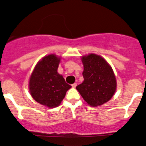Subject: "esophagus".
Segmentation results:
<instances>
[{"label": "esophagus", "instance_id": "1", "mask_svg": "<svg viewBox=\"0 0 146 146\" xmlns=\"http://www.w3.org/2000/svg\"><path fill=\"white\" fill-rule=\"evenodd\" d=\"M76 86H77V83H74L73 84H72V87L73 88H76Z\"/></svg>", "mask_w": 146, "mask_h": 146}]
</instances>
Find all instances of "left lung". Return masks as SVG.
<instances>
[{"mask_svg":"<svg viewBox=\"0 0 146 146\" xmlns=\"http://www.w3.org/2000/svg\"><path fill=\"white\" fill-rule=\"evenodd\" d=\"M84 80L76 86L80 96L93 107L111 100L116 90V79L108 62L98 55L90 53L81 58Z\"/></svg>","mask_w":146,"mask_h":146,"instance_id":"1","label":"left lung"}]
</instances>
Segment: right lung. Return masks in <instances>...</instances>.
I'll return each mask as SVG.
<instances>
[{
  "mask_svg": "<svg viewBox=\"0 0 146 146\" xmlns=\"http://www.w3.org/2000/svg\"><path fill=\"white\" fill-rule=\"evenodd\" d=\"M60 58L54 54L43 57L35 66L29 80L33 98L49 108L58 107L71 88L58 73Z\"/></svg>",
  "mask_w": 146,
  "mask_h": 146,
  "instance_id": "add662e5",
  "label": "right lung"
}]
</instances>
